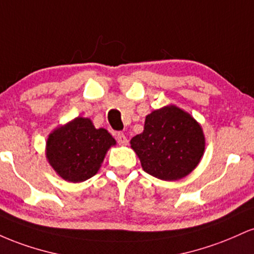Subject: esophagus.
I'll return each instance as SVG.
<instances>
[{"label": "esophagus", "mask_w": 254, "mask_h": 254, "mask_svg": "<svg viewBox=\"0 0 254 254\" xmlns=\"http://www.w3.org/2000/svg\"><path fill=\"white\" fill-rule=\"evenodd\" d=\"M116 138H117V142H118V143L121 144V145L127 144V136H125L123 132H117V135H116Z\"/></svg>", "instance_id": "1"}]
</instances>
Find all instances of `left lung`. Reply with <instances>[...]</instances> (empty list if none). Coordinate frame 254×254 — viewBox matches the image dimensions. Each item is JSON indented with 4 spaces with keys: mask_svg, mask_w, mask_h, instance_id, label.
<instances>
[{
    "mask_svg": "<svg viewBox=\"0 0 254 254\" xmlns=\"http://www.w3.org/2000/svg\"><path fill=\"white\" fill-rule=\"evenodd\" d=\"M130 143L143 171L162 180L188 176L200 161L205 145L200 125L176 106L148 115L143 132Z\"/></svg>",
    "mask_w": 254,
    "mask_h": 254,
    "instance_id": "8db88e82",
    "label": "left lung"
}]
</instances>
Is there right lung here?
<instances>
[{"label":"right lung","mask_w":254,"mask_h":254,"mask_svg":"<svg viewBox=\"0 0 254 254\" xmlns=\"http://www.w3.org/2000/svg\"><path fill=\"white\" fill-rule=\"evenodd\" d=\"M115 138L105 129H95L90 119L78 117L49 136L46 156L63 179L81 183L97 174Z\"/></svg>","instance_id":"1"}]
</instances>
